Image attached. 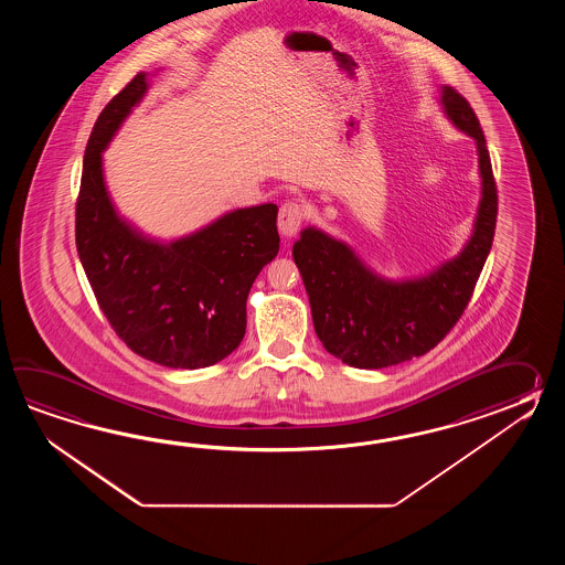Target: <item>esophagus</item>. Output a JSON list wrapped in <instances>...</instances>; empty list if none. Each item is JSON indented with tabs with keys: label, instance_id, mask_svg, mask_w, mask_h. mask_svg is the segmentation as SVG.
<instances>
[{
	"label": "esophagus",
	"instance_id": "1",
	"mask_svg": "<svg viewBox=\"0 0 565 565\" xmlns=\"http://www.w3.org/2000/svg\"><path fill=\"white\" fill-rule=\"evenodd\" d=\"M305 217V207L299 202H287L278 210V230L282 236H295Z\"/></svg>",
	"mask_w": 565,
	"mask_h": 565
}]
</instances>
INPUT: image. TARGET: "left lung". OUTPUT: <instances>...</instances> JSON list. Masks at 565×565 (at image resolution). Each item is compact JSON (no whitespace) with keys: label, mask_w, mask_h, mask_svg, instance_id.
<instances>
[{"label":"left lung","mask_w":565,"mask_h":565,"mask_svg":"<svg viewBox=\"0 0 565 565\" xmlns=\"http://www.w3.org/2000/svg\"><path fill=\"white\" fill-rule=\"evenodd\" d=\"M443 107L460 131L477 141L482 198L475 232L457 258L414 280H384L348 244L305 228L292 258L311 302L315 333L323 348L360 370H382L436 348L469 305L491 253L497 226V183L479 119L469 100L443 86Z\"/></svg>","instance_id":"obj_1"}]
</instances>
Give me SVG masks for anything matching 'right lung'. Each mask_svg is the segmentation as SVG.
Returning <instances> with one entry per match:
<instances>
[{
  "label": "right lung",
  "instance_id": "1",
  "mask_svg": "<svg viewBox=\"0 0 565 565\" xmlns=\"http://www.w3.org/2000/svg\"><path fill=\"white\" fill-rule=\"evenodd\" d=\"M147 93L137 74L98 115L76 200V250L108 324L145 360L198 370L228 358L246 333L254 278L278 253L275 204L234 210L207 228L161 244L110 204L103 151Z\"/></svg>",
  "mask_w": 565,
  "mask_h": 565
}]
</instances>
